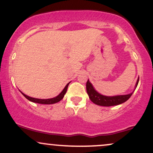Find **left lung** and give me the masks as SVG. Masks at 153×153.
I'll return each mask as SVG.
<instances>
[{
  "label": "left lung",
  "mask_w": 153,
  "mask_h": 153,
  "mask_svg": "<svg viewBox=\"0 0 153 153\" xmlns=\"http://www.w3.org/2000/svg\"><path fill=\"white\" fill-rule=\"evenodd\" d=\"M138 82L139 77L137 79L136 84H135V88L138 84ZM86 91H87L89 99H91L92 102L97 105H102V106H112V105L121 104V103L126 102L127 100H128L133 93L132 92V93L126 94V95H118L114 96V97H106V96L101 95L99 92L96 91L88 79L86 82Z\"/></svg>",
  "instance_id": "8db88e82"
}]
</instances>
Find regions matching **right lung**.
Segmentation results:
<instances>
[{"label": "right lung", "mask_w": 153, "mask_h": 153, "mask_svg": "<svg viewBox=\"0 0 153 153\" xmlns=\"http://www.w3.org/2000/svg\"><path fill=\"white\" fill-rule=\"evenodd\" d=\"M69 83H68L67 85H66L65 87L64 88V89L62 90V91L59 94V95L57 96V97H56L54 98H52V99H35V98L28 97V96L25 95V94H24L23 93H22L21 91L20 92H21L22 95H23L24 97L26 98V99H27V100H29V101H32V102L41 103V104H53V103L59 102V101H60L62 99H63L64 97H65V94H66V92H67V88H68V86H69Z\"/></svg>", "instance_id": "right-lung-1"}]
</instances>
